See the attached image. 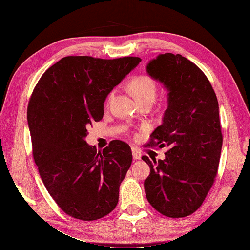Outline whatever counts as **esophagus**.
Returning <instances> with one entry per match:
<instances>
[{"label":"esophagus","mask_w":250,"mask_h":250,"mask_svg":"<svg viewBox=\"0 0 250 250\" xmlns=\"http://www.w3.org/2000/svg\"><path fill=\"white\" fill-rule=\"evenodd\" d=\"M132 152H133V158L134 159H141L142 158L141 151H139L136 147L132 148Z\"/></svg>","instance_id":"1"}]
</instances>
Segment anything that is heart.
Wrapping results in <instances>:
<instances>
[{
	"instance_id": "heart-1",
	"label": "heart",
	"mask_w": 250,
	"mask_h": 250,
	"mask_svg": "<svg viewBox=\"0 0 250 250\" xmlns=\"http://www.w3.org/2000/svg\"><path fill=\"white\" fill-rule=\"evenodd\" d=\"M129 89L139 103L146 100H154L157 86L155 81L148 76H139L129 82ZM114 92L108 95V101L113 98Z\"/></svg>"
}]
</instances>
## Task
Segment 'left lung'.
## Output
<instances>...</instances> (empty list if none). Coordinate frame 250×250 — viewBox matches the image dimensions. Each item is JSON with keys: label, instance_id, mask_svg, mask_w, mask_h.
Wrapping results in <instances>:
<instances>
[{"label": "left lung", "instance_id": "1", "mask_svg": "<svg viewBox=\"0 0 250 250\" xmlns=\"http://www.w3.org/2000/svg\"><path fill=\"white\" fill-rule=\"evenodd\" d=\"M146 71L167 90L163 124L147 146H167L164 160L144 182L148 202L168 217H185L202 205L217 173L223 136L216 94L199 67L181 55L160 54Z\"/></svg>", "mask_w": 250, "mask_h": 250}]
</instances>
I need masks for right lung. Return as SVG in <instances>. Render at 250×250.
Listing matches in <instances>:
<instances>
[{
  "mask_svg": "<svg viewBox=\"0 0 250 250\" xmlns=\"http://www.w3.org/2000/svg\"><path fill=\"white\" fill-rule=\"evenodd\" d=\"M142 59L69 56L47 70L30 96L27 121L33 156L51 198L81 221H95L116 208L132 150L112 141L102 152L86 144V128L102 120L104 102Z\"/></svg>",
  "mask_w": 250,
  "mask_h": 250,
  "instance_id": "add662e5",
  "label": "right lung"
}]
</instances>
